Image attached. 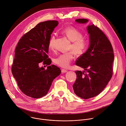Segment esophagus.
<instances>
[{"mask_svg":"<svg viewBox=\"0 0 126 126\" xmlns=\"http://www.w3.org/2000/svg\"><path fill=\"white\" fill-rule=\"evenodd\" d=\"M61 71H62V72L63 73H65V72H66L67 71L66 69H61Z\"/></svg>","mask_w":126,"mask_h":126,"instance_id":"1","label":"esophagus"}]
</instances>
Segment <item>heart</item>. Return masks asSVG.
<instances>
[{"instance_id": "heart-1", "label": "heart", "mask_w": 126, "mask_h": 126, "mask_svg": "<svg viewBox=\"0 0 126 126\" xmlns=\"http://www.w3.org/2000/svg\"><path fill=\"white\" fill-rule=\"evenodd\" d=\"M62 33L71 41L69 47L70 51L59 56L54 60V63L60 67L66 68L74 59V54L79 56L84 54L88 47V42L83 38V33L75 27H66L62 30ZM55 41V36L53 35L48 42L49 49L54 48Z\"/></svg>"}]
</instances>
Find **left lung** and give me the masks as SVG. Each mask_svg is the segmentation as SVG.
<instances>
[{
  "label": "left lung",
  "instance_id": "8db88e82",
  "mask_svg": "<svg viewBox=\"0 0 126 126\" xmlns=\"http://www.w3.org/2000/svg\"><path fill=\"white\" fill-rule=\"evenodd\" d=\"M75 21L86 23L88 20L78 19ZM87 30L89 47L75 63L86 71H75L77 78L72 86L75 94L84 99L98 95L105 88L112 77L114 59L113 47L105 34L94 24L89 25Z\"/></svg>",
  "mask_w": 126,
  "mask_h": 126
}]
</instances>
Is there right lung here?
Here are the masks:
<instances>
[{
	"label": "right lung",
	"mask_w": 126,
	"mask_h": 126,
	"mask_svg": "<svg viewBox=\"0 0 126 126\" xmlns=\"http://www.w3.org/2000/svg\"><path fill=\"white\" fill-rule=\"evenodd\" d=\"M58 21L41 22L25 34L15 50L12 73L21 91L30 97L39 98L46 95L54 80L61 74L58 66L48 58V42ZM43 62L47 69L40 68Z\"/></svg>",
	"instance_id": "1"
}]
</instances>
